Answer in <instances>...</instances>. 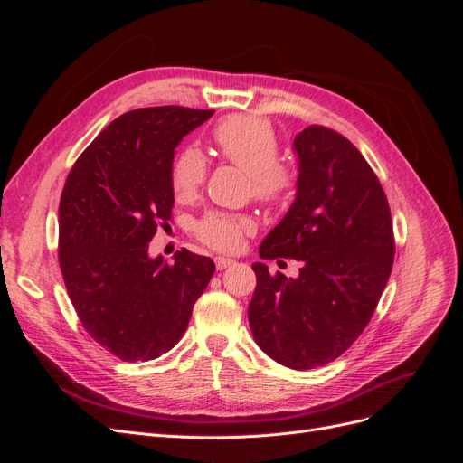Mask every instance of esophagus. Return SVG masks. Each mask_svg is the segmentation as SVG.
<instances>
[{
	"instance_id": "34e87169",
	"label": "esophagus",
	"mask_w": 463,
	"mask_h": 463,
	"mask_svg": "<svg viewBox=\"0 0 463 463\" xmlns=\"http://www.w3.org/2000/svg\"><path fill=\"white\" fill-rule=\"evenodd\" d=\"M214 262H216V269H218V270L230 269L232 264H235V260H233V259H226V257H216V259H214Z\"/></svg>"
}]
</instances>
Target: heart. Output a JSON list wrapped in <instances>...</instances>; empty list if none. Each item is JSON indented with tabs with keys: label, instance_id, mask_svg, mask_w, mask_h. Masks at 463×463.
Listing matches in <instances>:
<instances>
[{
	"label": "heart",
	"instance_id": "heart-1",
	"mask_svg": "<svg viewBox=\"0 0 463 463\" xmlns=\"http://www.w3.org/2000/svg\"><path fill=\"white\" fill-rule=\"evenodd\" d=\"M213 145L223 160L241 167L249 175L250 193L255 199L276 204L288 197L296 179L288 165L278 162L279 146L269 121L253 116H230L214 128ZM206 172L208 164L199 148L185 146L181 150L170 172L175 199L187 203L197 197ZM193 230L203 243L233 253L243 245V237L255 230V222L245 214L210 210L194 223Z\"/></svg>",
	"mask_w": 463,
	"mask_h": 463
}]
</instances>
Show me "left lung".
<instances>
[{
	"label": "left lung",
	"mask_w": 463,
	"mask_h": 463,
	"mask_svg": "<svg viewBox=\"0 0 463 463\" xmlns=\"http://www.w3.org/2000/svg\"><path fill=\"white\" fill-rule=\"evenodd\" d=\"M293 152L296 201L259 255L301 260L299 276L255 262L249 325L266 355L307 371L340 357L369 325L392 272L394 233L381 184L345 137L311 125Z\"/></svg>",
	"instance_id": "obj_1"
}]
</instances>
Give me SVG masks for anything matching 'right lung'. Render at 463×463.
<instances>
[{
  "label": "right lung",
  "instance_id": "obj_1",
  "mask_svg": "<svg viewBox=\"0 0 463 463\" xmlns=\"http://www.w3.org/2000/svg\"><path fill=\"white\" fill-rule=\"evenodd\" d=\"M213 109L141 108L111 121L69 172L60 201V266L82 326L121 361L156 359L185 334L213 259L148 243L172 216L177 145Z\"/></svg>",
  "mask_w": 463,
  "mask_h": 463
}]
</instances>
